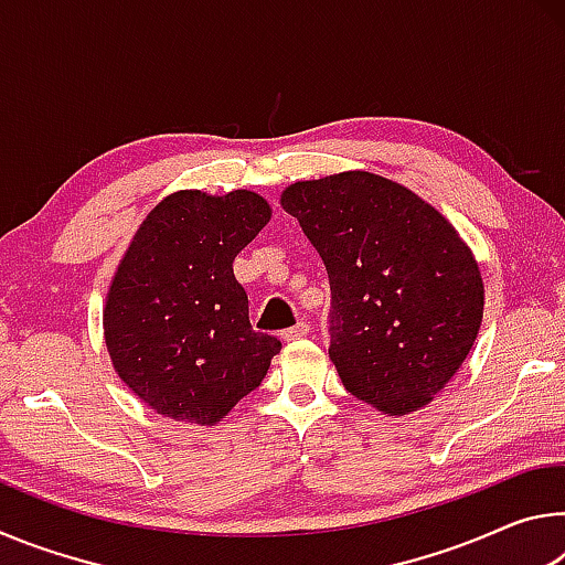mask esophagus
<instances>
[{
	"instance_id": "34e87169",
	"label": "esophagus",
	"mask_w": 565,
	"mask_h": 565,
	"mask_svg": "<svg viewBox=\"0 0 565 565\" xmlns=\"http://www.w3.org/2000/svg\"><path fill=\"white\" fill-rule=\"evenodd\" d=\"M306 333H309V323L299 321V323H296V327L284 329V331H281V339H284V341H296V339H303Z\"/></svg>"
}]
</instances>
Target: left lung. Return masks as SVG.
Listing matches in <instances>:
<instances>
[{"instance_id": "1", "label": "left lung", "mask_w": 565, "mask_h": 565, "mask_svg": "<svg viewBox=\"0 0 565 565\" xmlns=\"http://www.w3.org/2000/svg\"><path fill=\"white\" fill-rule=\"evenodd\" d=\"M281 206L329 274V356L351 396L391 416L461 369L483 317L478 264L414 191L369 171L299 181Z\"/></svg>"}]
</instances>
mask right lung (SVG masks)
<instances>
[{"label": "right lung", "instance_id": "obj_1", "mask_svg": "<svg viewBox=\"0 0 565 565\" xmlns=\"http://www.w3.org/2000/svg\"><path fill=\"white\" fill-rule=\"evenodd\" d=\"M259 194L177 191L141 222L104 309L114 369L161 416L216 424L262 384L281 341L248 321L234 259L269 222Z\"/></svg>", "mask_w": 565, "mask_h": 565}]
</instances>
